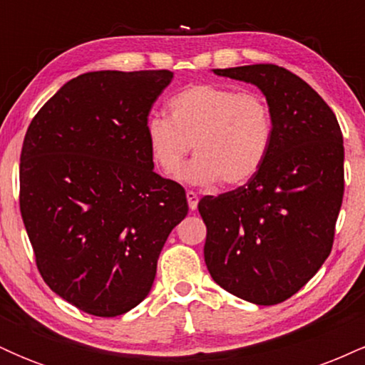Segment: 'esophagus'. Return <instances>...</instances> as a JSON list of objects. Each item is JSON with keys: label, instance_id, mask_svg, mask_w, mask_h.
<instances>
[{"label": "esophagus", "instance_id": "obj_1", "mask_svg": "<svg viewBox=\"0 0 365 365\" xmlns=\"http://www.w3.org/2000/svg\"><path fill=\"white\" fill-rule=\"evenodd\" d=\"M187 202L188 207L194 211V209H197V202H199V195H197L194 190H187Z\"/></svg>", "mask_w": 365, "mask_h": 365}]
</instances>
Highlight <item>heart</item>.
<instances>
[{
    "label": "heart",
    "mask_w": 365,
    "mask_h": 365,
    "mask_svg": "<svg viewBox=\"0 0 365 365\" xmlns=\"http://www.w3.org/2000/svg\"><path fill=\"white\" fill-rule=\"evenodd\" d=\"M170 118L145 123L154 163L175 175L194 148L182 177L192 183L237 187L261 170L273 144L274 121L262 94L220 83H195L168 101Z\"/></svg>",
    "instance_id": "obj_1"
}]
</instances>
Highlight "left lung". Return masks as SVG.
<instances>
[{
	"instance_id": "obj_1",
	"label": "left lung",
	"mask_w": 365,
	"mask_h": 365,
	"mask_svg": "<svg viewBox=\"0 0 365 365\" xmlns=\"http://www.w3.org/2000/svg\"><path fill=\"white\" fill-rule=\"evenodd\" d=\"M215 73L255 83L273 111L274 133L245 185L199 200L207 228L204 261L223 290L274 305L295 295L331 252L345 190L341 130L324 99L283 66Z\"/></svg>"
}]
</instances>
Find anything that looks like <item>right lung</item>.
I'll return each instance as SVG.
<instances>
[{
    "label": "right lung",
    "instance_id": "1",
    "mask_svg": "<svg viewBox=\"0 0 365 365\" xmlns=\"http://www.w3.org/2000/svg\"><path fill=\"white\" fill-rule=\"evenodd\" d=\"M170 70L82 73L37 111L20 154V212L54 293L98 317L148 297L158 257L188 212L145 139Z\"/></svg>",
    "mask_w": 365,
    "mask_h": 365
}]
</instances>
